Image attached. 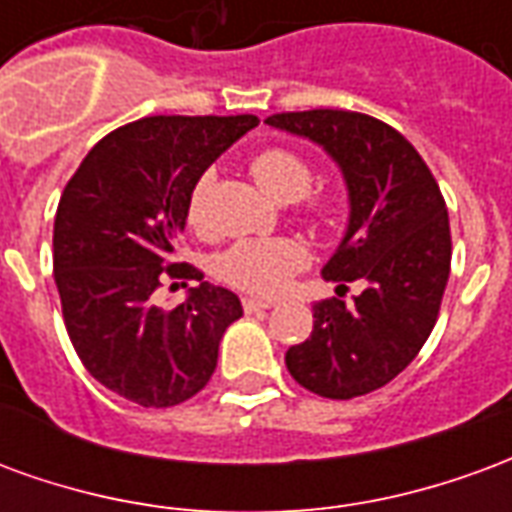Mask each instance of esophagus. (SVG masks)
Returning <instances> with one entry per match:
<instances>
[{"mask_svg":"<svg viewBox=\"0 0 512 512\" xmlns=\"http://www.w3.org/2000/svg\"><path fill=\"white\" fill-rule=\"evenodd\" d=\"M274 307V301H266V299H244V310L246 312H263V310H271Z\"/></svg>","mask_w":512,"mask_h":512,"instance_id":"obj_1","label":"esophagus"}]
</instances>
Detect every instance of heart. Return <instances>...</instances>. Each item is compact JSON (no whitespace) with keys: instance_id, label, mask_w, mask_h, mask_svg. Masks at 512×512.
Returning a JSON list of instances; mask_svg holds the SVG:
<instances>
[{"instance_id":"obj_1","label":"heart","mask_w":512,"mask_h":512,"mask_svg":"<svg viewBox=\"0 0 512 512\" xmlns=\"http://www.w3.org/2000/svg\"><path fill=\"white\" fill-rule=\"evenodd\" d=\"M249 172L257 180V186L277 202L301 200L312 186L310 161L285 147H271V150L257 153L249 164ZM205 194H208V178H200L189 200V222L194 227L202 224ZM310 211L326 219L332 213V202L310 200ZM307 263H310V255L299 241L268 238V241H241V244L230 246L219 260V271L235 288L249 290L257 296H274Z\"/></svg>"}]
</instances>
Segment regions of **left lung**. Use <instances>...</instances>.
Segmentation results:
<instances>
[{"mask_svg": "<svg viewBox=\"0 0 512 512\" xmlns=\"http://www.w3.org/2000/svg\"><path fill=\"white\" fill-rule=\"evenodd\" d=\"M271 128L321 145L348 189V227L323 266L337 296L312 307V334L285 354L304 389L351 400L403 373L436 326L450 277V219L439 183L406 136L343 109L285 112ZM348 281L363 293L351 305Z\"/></svg>", "mask_w": 512, "mask_h": 512, "instance_id": "8db88e82", "label": "left lung"}]
</instances>
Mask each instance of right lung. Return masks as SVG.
Segmentation results:
<instances>
[{"label":"right lung","instance_id":"1","mask_svg":"<svg viewBox=\"0 0 512 512\" xmlns=\"http://www.w3.org/2000/svg\"><path fill=\"white\" fill-rule=\"evenodd\" d=\"M255 115L145 117L106 134L62 191L54 219V282L87 373L136 406L167 408L208 384L224 329L244 310L233 290L202 282L175 249L202 172ZM200 281L161 311L164 278Z\"/></svg>","mask_w":512,"mask_h":512}]
</instances>
